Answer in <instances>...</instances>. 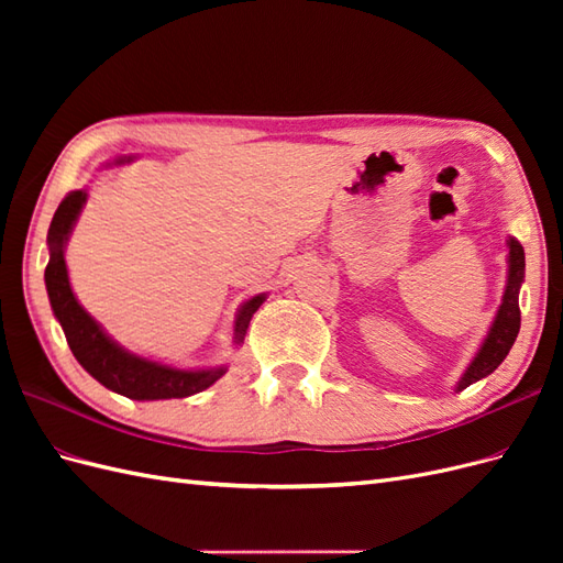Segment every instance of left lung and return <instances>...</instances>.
I'll use <instances>...</instances> for the list:
<instances>
[{
    "label": "left lung",
    "mask_w": 563,
    "mask_h": 563,
    "mask_svg": "<svg viewBox=\"0 0 563 563\" xmlns=\"http://www.w3.org/2000/svg\"><path fill=\"white\" fill-rule=\"evenodd\" d=\"M507 246H509V258H507L509 272H507V286L503 294V302H500L496 319H493V323H490L488 335L484 338L479 352H476L472 364L463 373V378H460V383L455 387L457 391L470 387L476 380L490 376V373L503 364V360L509 354V350H512L515 340L519 335V327H521L519 288L523 282L526 261H523V246L515 240V236H509Z\"/></svg>",
    "instance_id": "obj_1"
}]
</instances>
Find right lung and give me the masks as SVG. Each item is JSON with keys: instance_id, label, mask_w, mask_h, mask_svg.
I'll return each instance as SVG.
<instances>
[{"instance_id": "obj_1", "label": "right lung", "mask_w": 563, "mask_h": 563, "mask_svg": "<svg viewBox=\"0 0 563 563\" xmlns=\"http://www.w3.org/2000/svg\"><path fill=\"white\" fill-rule=\"evenodd\" d=\"M124 162H131V157L117 159V164ZM84 201H87V192L73 190L67 192V197L56 209L46 236L48 265L44 272L51 310H54L56 319L60 321L67 345H70L75 360L87 368L100 385H106L108 389L117 391V395H124L139 401L183 399L197 395V391L211 387L218 378H223L228 371L225 366L185 371L150 362L143 360V356L126 352L124 347H119L114 340L98 327L96 319L77 302L70 288V279H67L65 244L77 223ZM263 300L265 294L253 296L249 302L242 305V310L234 321V343H242L249 329V321L253 312L261 308Z\"/></svg>"}]
</instances>
